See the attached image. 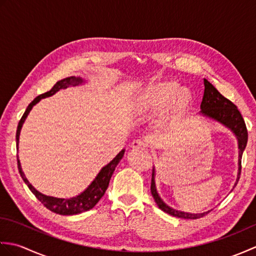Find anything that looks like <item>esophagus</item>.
<instances>
[{
    "mask_svg": "<svg viewBox=\"0 0 256 256\" xmlns=\"http://www.w3.org/2000/svg\"><path fill=\"white\" fill-rule=\"evenodd\" d=\"M131 146L134 150H140V148H145L146 146H148V144H146L142 140H134Z\"/></svg>",
    "mask_w": 256,
    "mask_h": 256,
    "instance_id": "obj_1",
    "label": "esophagus"
}]
</instances>
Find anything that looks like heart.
I'll list each match as a JSON object with an SVG mask.
<instances>
[{
  "mask_svg": "<svg viewBox=\"0 0 256 256\" xmlns=\"http://www.w3.org/2000/svg\"><path fill=\"white\" fill-rule=\"evenodd\" d=\"M192 94L187 88H179L174 80L160 81L146 86L134 96L132 110L140 116H150L165 106L160 118V124L167 126L176 122V120L189 102Z\"/></svg>",
  "mask_w": 256,
  "mask_h": 256,
  "instance_id": "heart-1",
  "label": "heart"
}]
</instances>
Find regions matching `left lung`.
Instances as JSON below:
<instances>
[{
  "label": "left lung",
  "instance_id": "8db88e82",
  "mask_svg": "<svg viewBox=\"0 0 256 256\" xmlns=\"http://www.w3.org/2000/svg\"><path fill=\"white\" fill-rule=\"evenodd\" d=\"M204 98L202 102H201L200 106V114H202L204 116H208L214 121H218L219 123L224 124V126L230 128L231 131L234 133V135L238 138V179L234 186L240 179V174H241V158L244 150H246V146L248 143V130L246 122L241 116L240 111L238 110L236 104L228 100L226 98L222 96L220 92L216 90L214 86H212L208 80L204 79ZM150 192L157 206H160L166 214H170L172 216H176V218H182V219H199L202 218L206 214H208L209 211L202 212V214H189V212H184V211H178L170 208V206H167L164 201H162L160 197V194H157L156 190V184H155V167L153 168V174H152V184H150Z\"/></svg>",
  "mask_w": 256,
  "mask_h": 256
}]
</instances>
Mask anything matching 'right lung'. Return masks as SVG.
<instances>
[{"label": "right lung", "instance_id": "obj_1", "mask_svg": "<svg viewBox=\"0 0 256 256\" xmlns=\"http://www.w3.org/2000/svg\"><path fill=\"white\" fill-rule=\"evenodd\" d=\"M84 82V80L80 77L64 78L60 81H58V82L48 92H45V94L36 96L35 99L30 103L28 106H27L26 111L23 114V116H22V118L18 122V130H16V144H18V142H20V134L22 126H23L27 116H28V113L30 112L32 106H34L36 103L40 102L42 99H44V98H48L52 94H55L56 92L60 89H66L70 86H78V84H81ZM124 152H125V150H122L110 162H108V165H106L102 168L100 172L98 174L96 177L94 178V180L89 184L88 188H86L84 192H81L80 194L76 196V197L66 198V199L50 197V196L42 194L40 192H37V190L30 184V182L27 180V178L25 177L23 170H22L18 157V172L20 174V177L23 178L24 182L27 184V186H28L30 192L35 194V197L40 200L47 209H50V211L55 212V214H57L72 216V214H81V212L88 211V210L94 208V206L98 202H99V200L103 197L106 190L108 189V182H110V179L113 175V172L116 170V167L118 166L120 160H122Z\"/></svg>", "mask_w": 256, "mask_h": 256}]
</instances>
